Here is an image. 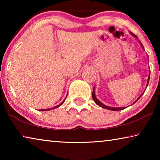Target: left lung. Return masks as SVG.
Returning <instances> with one entry per match:
<instances>
[{"label": "left lung", "instance_id": "8db88e82", "mask_svg": "<svg viewBox=\"0 0 160 160\" xmlns=\"http://www.w3.org/2000/svg\"><path fill=\"white\" fill-rule=\"evenodd\" d=\"M131 34L133 35V36L135 37H136L137 38V36L136 35H135L134 34H132V32H131ZM141 45L142 46V44H141ZM149 80H150V75H149V77H148V84H147V86L148 85V83H149ZM143 94V93H142ZM142 94H141V95H140V97H141L142 95ZM140 97H139L138 99L135 102H137L138 100L140 98ZM92 98H93V99H94V102L96 103V104L98 105V106H99V107H102V108H104V109H109V110H112V111H119V110H123V109H125L126 107H107V106H106V105H104V104H103L102 103H101L100 102L98 99H97V98H96V97H95V94H94V90H93V92H92ZM134 102V103H135Z\"/></svg>", "mask_w": 160, "mask_h": 160}]
</instances>
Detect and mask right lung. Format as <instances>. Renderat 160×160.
<instances>
[{"label": "right lung", "instance_id": "obj_1", "mask_svg": "<svg viewBox=\"0 0 160 160\" xmlns=\"http://www.w3.org/2000/svg\"><path fill=\"white\" fill-rule=\"evenodd\" d=\"M65 100H66V99H65ZM65 100H64V101H63V102H62V103H61V104H59V105H58V106H56V107H53V108H51V109H40V110H41V111H46V110H51V109H56V108H58V107H60L61 104H63V102H65Z\"/></svg>", "mask_w": 160, "mask_h": 160}]
</instances>
